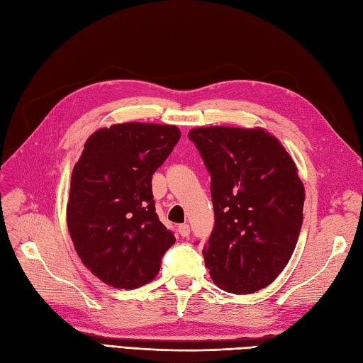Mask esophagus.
Returning a JSON list of instances; mask_svg holds the SVG:
<instances>
[{"mask_svg": "<svg viewBox=\"0 0 363 363\" xmlns=\"http://www.w3.org/2000/svg\"><path fill=\"white\" fill-rule=\"evenodd\" d=\"M179 233L182 235L183 238H184V237H189V233H191L189 224H180V226H179Z\"/></svg>", "mask_w": 363, "mask_h": 363, "instance_id": "obj_1", "label": "esophagus"}]
</instances>
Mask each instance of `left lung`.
Returning <instances> with one entry per match:
<instances>
[{
    "instance_id": "obj_1",
    "label": "left lung",
    "mask_w": 363,
    "mask_h": 363,
    "mask_svg": "<svg viewBox=\"0 0 363 363\" xmlns=\"http://www.w3.org/2000/svg\"><path fill=\"white\" fill-rule=\"evenodd\" d=\"M211 174L215 226L203 249L212 281L235 295L277 279L296 247L306 200L296 164L262 128L188 134Z\"/></svg>"
}]
</instances>
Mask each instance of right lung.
Returning a JSON list of instances; mask_svg holds the SVG:
<instances>
[{"label": "right lung", "mask_w": 363, "mask_h": 363, "mask_svg": "<svg viewBox=\"0 0 363 363\" xmlns=\"http://www.w3.org/2000/svg\"><path fill=\"white\" fill-rule=\"evenodd\" d=\"M180 135L174 125H111L88 137L74 164L68 232L84 266L111 287L152 281L175 242L155 213L151 180Z\"/></svg>", "instance_id": "1"}]
</instances>
